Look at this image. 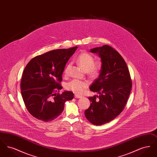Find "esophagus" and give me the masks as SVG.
Wrapping results in <instances>:
<instances>
[{
	"label": "esophagus",
	"mask_w": 157,
	"mask_h": 157,
	"mask_svg": "<svg viewBox=\"0 0 157 157\" xmlns=\"http://www.w3.org/2000/svg\"><path fill=\"white\" fill-rule=\"evenodd\" d=\"M75 98H82V96L77 95V94H75Z\"/></svg>",
	"instance_id": "1"
}]
</instances>
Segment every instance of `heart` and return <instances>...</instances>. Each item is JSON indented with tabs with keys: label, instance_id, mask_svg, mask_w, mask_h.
Masks as SVG:
<instances>
[{
	"label": "heart",
	"instance_id": "heart-1",
	"mask_svg": "<svg viewBox=\"0 0 157 157\" xmlns=\"http://www.w3.org/2000/svg\"><path fill=\"white\" fill-rule=\"evenodd\" d=\"M76 61L81 67L88 72V75L92 78L97 77L101 69V64L99 63H94L95 60L92 56L87 53H82L80 54ZM71 65L68 64L64 70V73L67 75L69 73ZM88 86V83L85 81H81L78 79H74L67 83V89L72 91L76 94H81L85 88Z\"/></svg>",
	"mask_w": 157,
	"mask_h": 157
}]
</instances>
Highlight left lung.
I'll list each match as a JSON object with an SVG mask.
<instances>
[{"label":"left lung","mask_w":157,"mask_h":157,"mask_svg":"<svg viewBox=\"0 0 157 157\" xmlns=\"http://www.w3.org/2000/svg\"><path fill=\"white\" fill-rule=\"evenodd\" d=\"M97 53L101 60L99 77L90 86V90L99 95L89 97L91 103L85 111L90 123L101 125L111 121L124 109L132 88L129 70L119 53L108 45L90 50Z\"/></svg>","instance_id":"obj_1"}]
</instances>
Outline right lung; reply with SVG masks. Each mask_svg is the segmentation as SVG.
<instances>
[{"label": "right lung", "instance_id": "add662e5", "mask_svg": "<svg viewBox=\"0 0 157 157\" xmlns=\"http://www.w3.org/2000/svg\"><path fill=\"white\" fill-rule=\"evenodd\" d=\"M78 46L60 49L37 56L30 60L23 72L21 94L30 114L37 120L49 122L56 119L64 109L65 102L74 98L71 91L61 94L60 82L67 61Z\"/></svg>", "mask_w": 157, "mask_h": 157}]
</instances>
